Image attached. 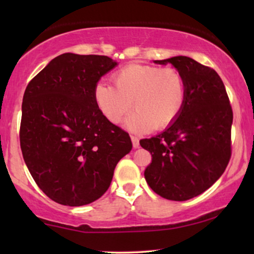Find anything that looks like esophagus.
<instances>
[{
    "instance_id": "34e87169",
    "label": "esophagus",
    "mask_w": 254,
    "mask_h": 254,
    "mask_svg": "<svg viewBox=\"0 0 254 254\" xmlns=\"http://www.w3.org/2000/svg\"><path fill=\"white\" fill-rule=\"evenodd\" d=\"M130 138H131V142H133V147L134 148L140 147V140H138L137 136H134V135H131Z\"/></svg>"
}]
</instances>
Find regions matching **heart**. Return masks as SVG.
Returning a JSON list of instances; mask_svg holds the SVG:
<instances>
[{"instance_id":"b5f03b06","label":"heart","mask_w":254,"mask_h":254,"mask_svg":"<svg viewBox=\"0 0 254 254\" xmlns=\"http://www.w3.org/2000/svg\"><path fill=\"white\" fill-rule=\"evenodd\" d=\"M114 85L99 82L93 90L97 109L111 124H119L134 107L126 127L136 133L165 129L178 119L186 100L185 78L173 67L130 64L112 76Z\"/></svg>"}]
</instances>
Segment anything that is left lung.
I'll use <instances>...</instances> for the list:
<instances>
[{
	"label": "left lung",
	"instance_id": "obj_1",
	"mask_svg": "<svg viewBox=\"0 0 254 254\" xmlns=\"http://www.w3.org/2000/svg\"><path fill=\"white\" fill-rule=\"evenodd\" d=\"M155 62H170L182 72L186 100L168 129L140 141L152 157L144 177L158 195L185 201L203 193L223 175L231 157L234 114L223 82L213 68L189 57Z\"/></svg>",
	"mask_w": 254,
	"mask_h": 254
}]
</instances>
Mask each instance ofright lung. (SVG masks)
Wrapping results in <instances>:
<instances>
[{"label":"right lung","mask_w":254,"mask_h":254,"mask_svg":"<svg viewBox=\"0 0 254 254\" xmlns=\"http://www.w3.org/2000/svg\"><path fill=\"white\" fill-rule=\"evenodd\" d=\"M116 65L106 55L64 53L26 86L20 149L34 182L55 202L76 207L99 199L131 150L127 131L109 123L93 99L97 82Z\"/></svg>","instance_id":"obj_1"}]
</instances>
